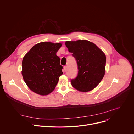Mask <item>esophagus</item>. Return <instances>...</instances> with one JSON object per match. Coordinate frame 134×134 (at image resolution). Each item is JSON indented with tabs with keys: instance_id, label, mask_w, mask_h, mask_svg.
Wrapping results in <instances>:
<instances>
[{
	"instance_id": "1",
	"label": "esophagus",
	"mask_w": 134,
	"mask_h": 134,
	"mask_svg": "<svg viewBox=\"0 0 134 134\" xmlns=\"http://www.w3.org/2000/svg\"><path fill=\"white\" fill-rule=\"evenodd\" d=\"M64 70L66 71V70H67V66H65L64 67Z\"/></svg>"
}]
</instances>
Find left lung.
Masks as SVG:
<instances>
[{
	"label": "left lung",
	"instance_id": "1",
	"mask_svg": "<svg viewBox=\"0 0 134 134\" xmlns=\"http://www.w3.org/2000/svg\"><path fill=\"white\" fill-rule=\"evenodd\" d=\"M65 44L75 58L79 69L77 77L71 80V85L81 92L93 90L105 74V54L94 43L87 40L66 41Z\"/></svg>",
	"mask_w": 134,
	"mask_h": 134
}]
</instances>
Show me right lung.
Instances as JSON below:
<instances>
[{"mask_svg":"<svg viewBox=\"0 0 134 134\" xmlns=\"http://www.w3.org/2000/svg\"><path fill=\"white\" fill-rule=\"evenodd\" d=\"M60 43L41 42L34 46L22 61V74L29 88L39 95H46L55 88L63 67L56 53Z\"/></svg>","mask_w":134,"mask_h":134,"instance_id":"right-lung-1","label":"right lung"}]
</instances>
